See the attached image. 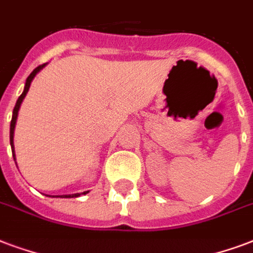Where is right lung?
<instances>
[{
	"instance_id": "right-lung-1",
	"label": "right lung",
	"mask_w": 253,
	"mask_h": 253,
	"mask_svg": "<svg viewBox=\"0 0 253 253\" xmlns=\"http://www.w3.org/2000/svg\"><path fill=\"white\" fill-rule=\"evenodd\" d=\"M45 65H46V64L37 66V68H36V69H34L32 73H30L29 77L26 79L24 92H22V94H21L20 97H18V100H17V102H16V106H14V109H13V116H11V121H10V147H11V153H13V159H14V160H16V155H14V141H13V138H14V129H16L18 111H20V106H21V104H22V101H24V98H25L26 93H28V90H29L30 84H32V81H33V79L36 77V75L39 73L40 70L42 69V68H45ZM88 192L89 191L83 192V195H86ZM79 196H81V193H75V195H61V196H57V197H65V199H70V197H79Z\"/></svg>"
}]
</instances>
